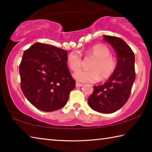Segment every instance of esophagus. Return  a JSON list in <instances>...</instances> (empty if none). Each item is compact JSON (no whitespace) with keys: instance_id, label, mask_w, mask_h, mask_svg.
I'll use <instances>...</instances> for the list:
<instances>
[{"instance_id":"esophagus-1","label":"esophagus","mask_w":152,"mask_h":152,"mask_svg":"<svg viewBox=\"0 0 152 152\" xmlns=\"http://www.w3.org/2000/svg\"><path fill=\"white\" fill-rule=\"evenodd\" d=\"M83 85H84L83 84L79 83V82H77L76 83V87H81V86H82Z\"/></svg>"}]
</instances>
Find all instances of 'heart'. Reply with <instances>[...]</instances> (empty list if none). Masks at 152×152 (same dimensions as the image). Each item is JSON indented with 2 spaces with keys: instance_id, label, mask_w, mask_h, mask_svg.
<instances>
[{
  "instance_id": "obj_1",
  "label": "heart",
  "mask_w": 152,
  "mask_h": 152,
  "mask_svg": "<svg viewBox=\"0 0 152 152\" xmlns=\"http://www.w3.org/2000/svg\"><path fill=\"white\" fill-rule=\"evenodd\" d=\"M86 56L93 58L89 66L88 70H78L82 66V58L78 51H72L67 58V62L71 70L74 72V77L81 82L94 83L101 80L110 78L116 70L117 62L110 56V51L107 45L96 44L92 46L86 53Z\"/></svg>"
}]
</instances>
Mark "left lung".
I'll return each instance as SVG.
<instances>
[{
  "label": "left lung",
  "mask_w": 152,
  "mask_h": 152,
  "mask_svg": "<svg viewBox=\"0 0 152 152\" xmlns=\"http://www.w3.org/2000/svg\"><path fill=\"white\" fill-rule=\"evenodd\" d=\"M104 39L116 51V70L104 84L94 86L88 103L92 109L112 113L120 109L128 101L135 79V55L124 41L115 36L104 35Z\"/></svg>",
  "instance_id": "obj_1"
}]
</instances>
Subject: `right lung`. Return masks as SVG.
<instances>
[{
	"label": "right lung",
	"mask_w": 152,
	"mask_h": 152,
	"mask_svg": "<svg viewBox=\"0 0 152 152\" xmlns=\"http://www.w3.org/2000/svg\"><path fill=\"white\" fill-rule=\"evenodd\" d=\"M68 52L35 43L25 50L19 65L20 88L37 109L51 112L65 106L76 81L67 65Z\"/></svg>",
	"instance_id": "1"
}]
</instances>
